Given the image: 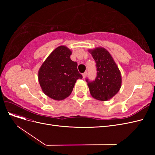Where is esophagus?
Listing matches in <instances>:
<instances>
[{"mask_svg": "<svg viewBox=\"0 0 155 155\" xmlns=\"http://www.w3.org/2000/svg\"><path fill=\"white\" fill-rule=\"evenodd\" d=\"M82 76H83V78L85 79L86 77H87V72H85V73H83V74H82Z\"/></svg>", "mask_w": 155, "mask_h": 155, "instance_id": "1", "label": "esophagus"}]
</instances>
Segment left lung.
<instances>
[{
    "mask_svg": "<svg viewBox=\"0 0 155 155\" xmlns=\"http://www.w3.org/2000/svg\"><path fill=\"white\" fill-rule=\"evenodd\" d=\"M95 60L97 76L87 85L91 96L95 99L105 101L114 96L121 86V72L110 54L105 48L97 47L88 50Z\"/></svg>",
    "mask_w": 155,
    "mask_h": 155,
    "instance_id": "obj_1",
    "label": "left lung"
}]
</instances>
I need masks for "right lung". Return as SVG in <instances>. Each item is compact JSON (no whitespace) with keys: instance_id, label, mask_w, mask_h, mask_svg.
Returning a JSON list of instances; mask_svg holds the SVG:
<instances>
[{"instance_id":"add662e5","label":"right lung","mask_w":155,"mask_h":155,"mask_svg":"<svg viewBox=\"0 0 155 155\" xmlns=\"http://www.w3.org/2000/svg\"><path fill=\"white\" fill-rule=\"evenodd\" d=\"M72 51L59 46L51 52L41 66L38 80L42 91L55 100H63L72 93L77 79H82L78 64L70 59Z\"/></svg>"}]
</instances>
